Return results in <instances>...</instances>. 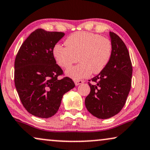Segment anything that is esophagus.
<instances>
[{
    "mask_svg": "<svg viewBox=\"0 0 150 150\" xmlns=\"http://www.w3.org/2000/svg\"><path fill=\"white\" fill-rule=\"evenodd\" d=\"M74 82H75V84L76 86H78L79 84H81L82 83L84 82V80H80V79H77V80H74Z\"/></svg>",
    "mask_w": 150,
    "mask_h": 150,
    "instance_id": "1",
    "label": "esophagus"
}]
</instances>
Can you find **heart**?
I'll return each instance as SVG.
<instances>
[{
	"instance_id": "obj_1",
	"label": "heart",
	"mask_w": 150,
	"mask_h": 150,
	"mask_svg": "<svg viewBox=\"0 0 150 150\" xmlns=\"http://www.w3.org/2000/svg\"><path fill=\"white\" fill-rule=\"evenodd\" d=\"M66 47L56 44L52 54L60 67L67 69L77 61L80 63L66 70L67 76L75 80L98 74L105 69L112 55V43L107 37L86 32L72 34L65 41Z\"/></svg>"
}]
</instances>
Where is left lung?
Instances as JSON below:
<instances>
[{"label":"left lung","mask_w":150,"mask_h":150,"mask_svg":"<svg viewBox=\"0 0 150 150\" xmlns=\"http://www.w3.org/2000/svg\"><path fill=\"white\" fill-rule=\"evenodd\" d=\"M112 55L105 69L89 79L91 91L85 106L93 115L107 119L116 115L125 105L132 85V64L126 45L116 34L109 33Z\"/></svg>","instance_id":"1"}]
</instances>
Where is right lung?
I'll use <instances>...</instances> for the list:
<instances>
[{
    "label": "right lung",
    "mask_w": 150,
    "mask_h": 150,
    "mask_svg": "<svg viewBox=\"0 0 150 150\" xmlns=\"http://www.w3.org/2000/svg\"><path fill=\"white\" fill-rule=\"evenodd\" d=\"M64 36L61 32L35 30L25 40L14 62V84L23 105L35 116L48 118L57 112L62 97L75 87L70 77L58 79L63 71L52 50Z\"/></svg>",
    "instance_id": "right-lung-1"
}]
</instances>
